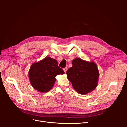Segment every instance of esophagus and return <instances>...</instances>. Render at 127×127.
Segmentation results:
<instances>
[{
  "label": "esophagus",
  "instance_id": "1",
  "mask_svg": "<svg viewBox=\"0 0 127 127\" xmlns=\"http://www.w3.org/2000/svg\"><path fill=\"white\" fill-rule=\"evenodd\" d=\"M67 70H68V68L66 67V68H64V72L66 73V71H67Z\"/></svg>",
  "mask_w": 127,
  "mask_h": 127
}]
</instances>
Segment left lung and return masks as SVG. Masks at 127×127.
<instances>
[{
    "mask_svg": "<svg viewBox=\"0 0 127 127\" xmlns=\"http://www.w3.org/2000/svg\"><path fill=\"white\" fill-rule=\"evenodd\" d=\"M72 67L67 70V78L78 93L85 95L96 88L99 73L93 61H88L79 58L72 61Z\"/></svg>",
    "mask_w": 127,
    "mask_h": 127,
    "instance_id": "1",
    "label": "left lung"
}]
</instances>
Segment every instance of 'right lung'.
<instances>
[{"label": "right lung", "instance_id": "1", "mask_svg": "<svg viewBox=\"0 0 127 127\" xmlns=\"http://www.w3.org/2000/svg\"><path fill=\"white\" fill-rule=\"evenodd\" d=\"M64 74V71L58 67L57 60L46 57L34 63L30 67L28 74L31 85L34 89L45 93L54 85L56 76Z\"/></svg>", "mask_w": 127, "mask_h": 127}]
</instances>
